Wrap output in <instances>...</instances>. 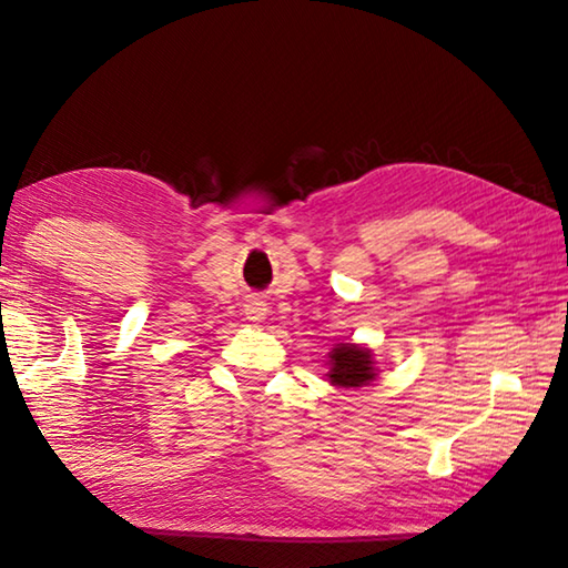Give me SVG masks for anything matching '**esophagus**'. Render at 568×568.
I'll return each instance as SVG.
<instances>
[{"label": "esophagus", "mask_w": 568, "mask_h": 568, "mask_svg": "<svg viewBox=\"0 0 568 568\" xmlns=\"http://www.w3.org/2000/svg\"><path fill=\"white\" fill-rule=\"evenodd\" d=\"M243 311H245V318L250 323H261L267 315V303L263 301V297H247Z\"/></svg>", "instance_id": "1"}]
</instances>
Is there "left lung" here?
<instances>
[{"label":"left lung","mask_w":568,"mask_h":568,"mask_svg":"<svg viewBox=\"0 0 568 568\" xmlns=\"http://www.w3.org/2000/svg\"><path fill=\"white\" fill-rule=\"evenodd\" d=\"M331 383L341 388H361L376 378L371 353L353 343H341L331 353Z\"/></svg>","instance_id":"1"}]
</instances>
